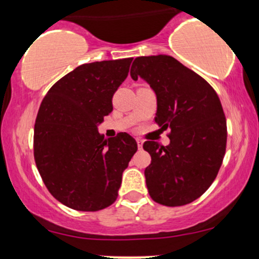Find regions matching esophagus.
Wrapping results in <instances>:
<instances>
[{"label": "esophagus", "mask_w": 259, "mask_h": 259, "mask_svg": "<svg viewBox=\"0 0 259 259\" xmlns=\"http://www.w3.org/2000/svg\"><path fill=\"white\" fill-rule=\"evenodd\" d=\"M136 142H138V146H139V148H142V145H144V140L140 139V138H138V139H136Z\"/></svg>", "instance_id": "esophagus-1"}]
</instances>
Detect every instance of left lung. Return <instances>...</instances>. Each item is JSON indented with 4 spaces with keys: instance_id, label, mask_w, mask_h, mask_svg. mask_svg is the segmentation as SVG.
<instances>
[{
    "instance_id": "8db88e82",
    "label": "left lung",
    "mask_w": 259,
    "mask_h": 259,
    "mask_svg": "<svg viewBox=\"0 0 259 259\" xmlns=\"http://www.w3.org/2000/svg\"><path fill=\"white\" fill-rule=\"evenodd\" d=\"M133 80L144 79L157 97L154 121L170 129L168 146L146 141L148 194L175 207L195 201L214 181L227 146V120L217 92L203 78L167 55L135 58Z\"/></svg>"
}]
</instances>
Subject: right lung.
<instances>
[{
    "label": "right lung",
    "instance_id": "1",
    "mask_svg": "<svg viewBox=\"0 0 259 259\" xmlns=\"http://www.w3.org/2000/svg\"><path fill=\"white\" fill-rule=\"evenodd\" d=\"M132 61L79 65L50 89L38 109L34 127L38 173L53 197L72 209L95 212L111 206L138 151L129 134L105 139L97 129L113 111L112 97Z\"/></svg>",
    "mask_w": 259,
    "mask_h": 259
}]
</instances>
